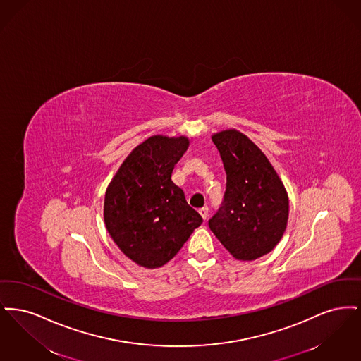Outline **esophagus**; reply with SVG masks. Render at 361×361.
<instances>
[{
    "label": "esophagus",
    "instance_id": "obj_1",
    "mask_svg": "<svg viewBox=\"0 0 361 361\" xmlns=\"http://www.w3.org/2000/svg\"><path fill=\"white\" fill-rule=\"evenodd\" d=\"M199 214L202 215V218L206 221L207 218H208V207H203V208H200L199 209Z\"/></svg>",
    "mask_w": 361,
    "mask_h": 361
}]
</instances>
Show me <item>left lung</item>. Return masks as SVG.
<instances>
[{
	"mask_svg": "<svg viewBox=\"0 0 361 361\" xmlns=\"http://www.w3.org/2000/svg\"><path fill=\"white\" fill-rule=\"evenodd\" d=\"M227 176L224 204L209 219L215 237L240 261L268 255L288 222L290 202L279 174L257 145L235 128L212 134Z\"/></svg>",
	"mask_w": 361,
	"mask_h": 361,
	"instance_id": "left-lung-1",
	"label": "left lung"
}]
</instances>
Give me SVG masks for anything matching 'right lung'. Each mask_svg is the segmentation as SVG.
Listing matches in <instances>:
<instances>
[{"label":"right lung","instance_id":"add662e5","mask_svg":"<svg viewBox=\"0 0 361 361\" xmlns=\"http://www.w3.org/2000/svg\"><path fill=\"white\" fill-rule=\"evenodd\" d=\"M189 139L153 135L127 155L104 199V222L121 252L139 267L169 262L203 219L172 181Z\"/></svg>","mask_w":361,"mask_h":361}]
</instances>
